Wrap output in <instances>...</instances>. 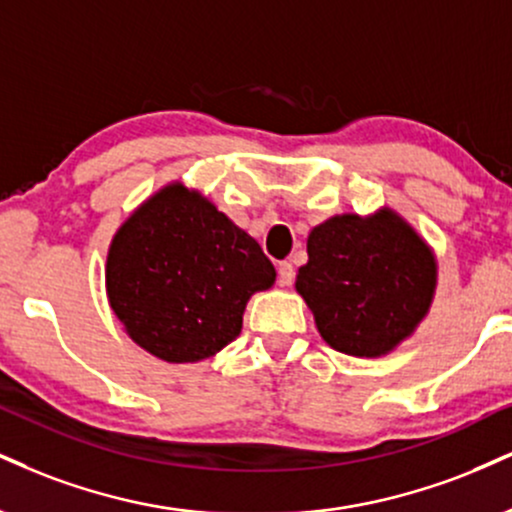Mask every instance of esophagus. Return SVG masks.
Wrapping results in <instances>:
<instances>
[{
  "mask_svg": "<svg viewBox=\"0 0 512 512\" xmlns=\"http://www.w3.org/2000/svg\"><path fill=\"white\" fill-rule=\"evenodd\" d=\"M279 281H281V286H291L293 283V279H295V269H293V264L291 262H279Z\"/></svg>",
  "mask_w": 512,
  "mask_h": 512,
  "instance_id": "esophagus-1",
  "label": "esophagus"
}]
</instances>
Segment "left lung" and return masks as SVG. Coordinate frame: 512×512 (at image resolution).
Returning a JSON list of instances; mask_svg holds the SVG:
<instances>
[{"label":"left lung","instance_id":"1","mask_svg":"<svg viewBox=\"0 0 512 512\" xmlns=\"http://www.w3.org/2000/svg\"><path fill=\"white\" fill-rule=\"evenodd\" d=\"M307 257L295 288L338 353L386 355L432 305V250L391 209L367 219L343 214L315 226Z\"/></svg>","mask_w":512,"mask_h":512}]
</instances>
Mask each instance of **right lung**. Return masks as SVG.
I'll return each mask as SVG.
<instances>
[{"label": "right lung", "mask_w": 512, "mask_h": 512, "mask_svg": "<svg viewBox=\"0 0 512 512\" xmlns=\"http://www.w3.org/2000/svg\"><path fill=\"white\" fill-rule=\"evenodd\" d=\"M276 279L255 238L181 183L116 231L107 295L126 334L166 362H197L240 334L250 295Z\"/></svg>", "instance_id": "1"}]
</instances>
